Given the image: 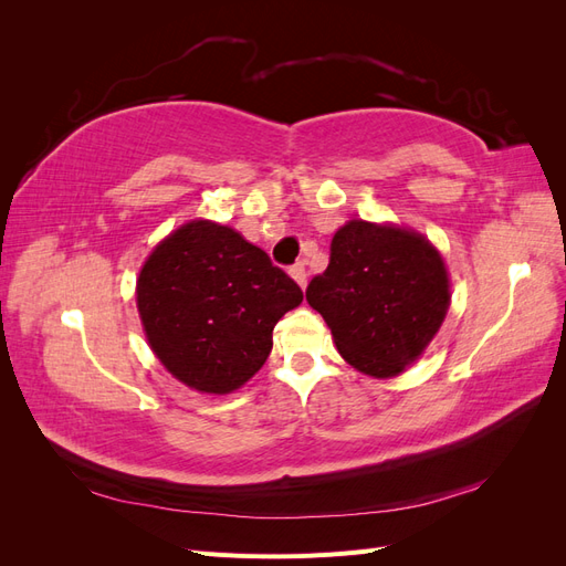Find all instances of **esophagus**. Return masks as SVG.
<instances>
[{"label": "esophagus", "mask_w": 566, "mask_h": 566, "mask_svg": "<svg viewBox=\"0 0 566 566\" xmlns=\"http://www.w3.org/2000/svg\"><path fill=\"white\" fill-rule=\"evenodd\" d=\"M290 276H293L300 283V287H306V266H304V262H297V264L290 266Z\"/></svg>", "instance_id": "34e87169"}]
</instances>
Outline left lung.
I'll use <instances>...</instances> for the list:
<instances>
[{
    "label": "left lung",
    "instance_id": "obj_1",
    "mask_svg": "<svg viewBox=\"0 0 566 566\" xmlns=\"http://www.w3.org/2000/svg\"><path fill=\"white\" fill-rule=\"evenodd\" d=\"M306 302L325 318L342 358L391 378L430 345L449 312V273L424 235L352 219L331 243V264Z\"/></svg>",
    "mask_w": 566,
    "mask_h": 566
}]
</instances>
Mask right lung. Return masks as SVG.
Instances as JSON below:
<instances>
[{"label":"right lung","mask_w":566,"mask_h":566,"mask_svg":"<svg viewBox=\"0 0 566 566\" xmlns=\"http://www.w3.org/2000/svg\"><path fill=\"white\" fill-rule=\"evenodd\" d=\"M300 302V285L264 250L208 219L169 233L136 281L150 349L208 394L245 385L271 354L273 325Z\"/></svg>","instance_id":"add662e5"}]
</instances>
